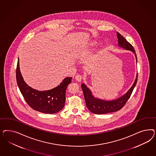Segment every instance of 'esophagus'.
Returning <instances> with one entry per match:
<instances>
[{
    "label": "esophagus",
    "instance_id": "1",
    "mask_svg": "<svg viewBox=\"0 0 156 156\" xmlns=\"http://www.w3.org/2000/svg\"><path fill=\"white\" fill-rule=\"evenodd\" d=\"M76 80L77 81V82H81L82 80V78H83V77H82V76H80V75H77V76H76Z\"/></svg>",
    "mask_w": 156,
    "mask_h": 156
}]
</instances>
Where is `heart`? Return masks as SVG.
<instances>
[{"label": "heart", "mask_w": 156, "mask_h": 156, "mask_svg": "<svg viewBox=\"0 0 156 156\" xmlns=\"http://www.w3.org/2000/svg\"><path fill=\"white\" fill-rule=\"evenodd\" d=\"M95 44V42H91L90 43V45L91 46H94Z\"/></svg>", "instance_id": "b5f03b06"}]
</instances>
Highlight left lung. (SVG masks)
Returning a JSON list of instances; mask_svg holds the SVG:
<instances>
[{
	"label": "left lung",
	"instance_id": "8db88e82",
	"mask_svg": "<svg viewBox=\"0 0 156 156\" xmlns=\"http://www.w3.org/2000/svg\"><path fill=\"white\" fill-rule=\"evenodd\" d=\"M117 35L118 39V46L122 47L125 50L132 51L134 54L136 58V61H137V55L132 45L130 43L128 42L125 38L120 34L118 33V32L117 33ZM137 77L138 76L137 74L136 78L132 86L126 92V93L117 99L109 101L95 98L92 94V93L90 89L84 83H82L81 85V87L83 92L87 108L91 112L97 114L109 113L119 110L124 106L132 94L133 89L137 83Z\"/></svg>",
	"mask_w": 156,
	"mask_h": 156
}]
</instances>
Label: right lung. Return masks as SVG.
Instances as JSON below:
<instances>
[{
	"label": "right lung",
	"mask_w": 156,
	"mask_h": 156,
	"mask_svg": "<svg viewBox=\"0 0 156 156\" xmlns=\"http://www.w3.org/2000/svg\"><path fill=\"white\" fill-rule=\"evenodd\" d=\"M16 78L24 98L34 110L43 113L54 114L59 112L65 106L66 89L71 83L72 77H66L60 85L51 90L42 91L35 90L24 81L19 69L18 58Z\"/></svg>",
	"instance_id": "obj_1"
}]
</instances>
